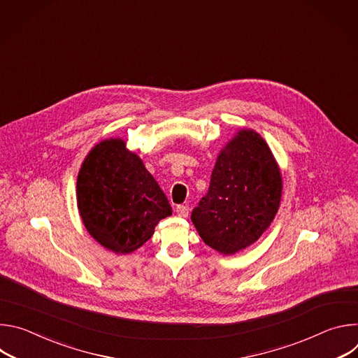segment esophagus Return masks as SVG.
I'll list each match as a JSON object with an SVG mask.
<instances>
[{
	"mask_svg": "<svg viewBox=\"0 0 358 358\" xmlns=\"http://www.w3.org/2000/svg\"><path fill=\"white\" fill-rule=\"evenodd\" d=\"M188 207H185V206H177V208H176V213H177V215L178 217H182V218H187L188 217Z\"/></svg>",
	"mask_w": 358,
	"mask_h": 358,
	"instance_id": "1",
	"label": "esophagus"
}]
</instances>
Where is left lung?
Instances as JSON below:
<instances>
[{"label":"left lung","instance_id":"left-lung-1","mask_svg":"<svg viewBox=\"0 0 358 358\" xmlns=\"http://www.w3.org/2000/svg\"><path fill=\"white\" fill-rule=\"evenodd\" d=\"M280 195V171L266 141L253 130H241L218 156L208 192L191 221L208 246L232 255L266 231Z\"/></svg>","mask_w":358,"mask_h":358}]
</instances>
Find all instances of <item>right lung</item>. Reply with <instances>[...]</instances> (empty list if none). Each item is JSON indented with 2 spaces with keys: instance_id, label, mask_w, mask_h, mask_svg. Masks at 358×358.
<instances>
[{
  "instance_id": "1",
  "label": "right lung",
  "mask_w": 358,
  "mask_h": 358,
  "mask_svg": "<svg viewBox=\"0 0 358 358\" xmlns=\"http://www.w3.org/2000/svg\"><path fill=\"white\" fill-rule=\"evenodd\" d=\"M76 195L87 232L116 253L140 248L173 213L157 181L122 138L93 147L80 167Z\"/></svg>"
}]
</instances>
